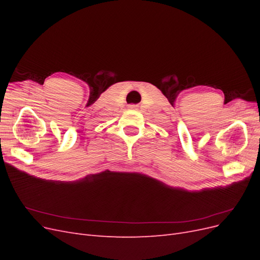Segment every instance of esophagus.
Listing matches in <instances>:
<instances>
[{"label":"esophagus","instance_id":"1","mask_svg":"<svg viewBox=\"0 0 260 260\" xmlns=\"http://www.w3.org/2000/svg\"><path fill=\"white\" fill-rule=\"evenodd\" d=\"M138 106L137 105H135V104H131V105H129V108L130 109H136Z\"/></svg>","mask_w":260,"mask_h":260}]
</instances>
